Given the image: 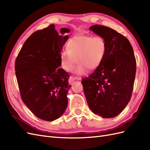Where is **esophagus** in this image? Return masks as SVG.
Instances as JSON below:
<instances>
[{"label":"esophagus","instance_id":"1","mask_svg":"<svg viewBox=\"0 0 150 150\" xmlns=\"http://www.w3.org/2000/svg\"><path fill=\"white\" fill-rule=\"evenodd\" d=\"M70 80L71 81H74V80H78V81H81V77H75V76H71L70 77Z\"/></svg>","mask_w":150,"mask_h":150}]
</instances>
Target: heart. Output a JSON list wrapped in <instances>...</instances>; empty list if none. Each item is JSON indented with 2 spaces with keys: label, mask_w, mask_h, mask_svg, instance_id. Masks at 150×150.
<instances>
[{
  "label": "heart",
  "mask_w": 150,
  "mask_h": 150,
  "mask_svg": "<svg viewBox=\"0 0 150 150\" xmlns=\"http://www.w3.org/2000/svg\"><path fill=\"white\" fill-rule=\"evenodd\" d=\"M66 49L61 54L62 67L70 72L78 61L73 72L83 75L88 69L93 71L101 66L106 56V43L101 36L78 35L68 41Z\"/></svg>",
  "instance_id": "1"
}]
</instances>
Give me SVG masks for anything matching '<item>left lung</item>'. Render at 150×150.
Instances as JSON below:
<instances>
[{"mask_svg":"<svg viewBox=\"0 0 150 150\" xmlns=\"http://www.w3.org/2000/svg\"><path fill=\"white\" fill-rule=\"evenodd\" d=\"M89 30L105 40L106 52L101 66L81 83L90 110L111 118L130 101L137 69L133 49L128 39L108 27L94 25Z\"/></svg>","mask_w":150,"mask_h":150,"instance_id":"left-lung-1","label":"left lung"}]
</instances>
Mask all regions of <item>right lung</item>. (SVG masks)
<instances>
[{
    "mask_svg": "<svg viewBox=\"0 0 150 150\" xmlns=\"http://www.w3.org/2000/svg\"><path fill=\"white\" fill-rule=\"evenodd\" d=\"M70 29L55 25L35 32L25 40L15 63L22 100L39 118L56 120L65 112L71 85L69 74L61 66V52Z\"/></svg>",
    "mask_w": 150,
    "mask_h": 150,
    "instance_id": "add662e5",
    "label": "right lung"
}]
</instances>
